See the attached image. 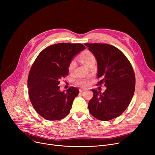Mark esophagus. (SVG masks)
<instances>
[{"label":"esophagus","mask_w":155,"mask_h":155,"mask_svg":"<svg viewBox=\"0 0 155 155\" xmlns=\"http://www.w3.org/2000/svg\"><path fill=\"white\" fill-rule=\"evenodd\" d=\"M85 91V89H84V88H80L79 89V92H80V93H82V92H84Z\"/></svg>","instance_id":"34e87169"}]
</instances>
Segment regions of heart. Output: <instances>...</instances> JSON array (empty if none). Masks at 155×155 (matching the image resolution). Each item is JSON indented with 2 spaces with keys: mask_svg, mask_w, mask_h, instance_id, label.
Here are the masks:
<instances>
[{
  "mask_svg": "<svg viewBox=\"0 0 155 155\" xmlns=\"http://www.w3.org/2000/svg\"><path fill=\"white\" fill-rule=\"evenodd\" d=\"M79 59L80 61L84 64L87 65L88 67V65L91 64L92 63L95 61V58L94 55L89 51H85L83 53H81V54L79 56ZM76 67V61L73 60H71L69 64H68V71L70 73H73ZM77 84L82 87H87L89 85V81L87 79H84V78H80L77 81Z\"/></svg>",
  "mask_w": 155,
  "mask_h": 155,
  "instance_id": "1",
  "label": "heart"
}]
</instances>
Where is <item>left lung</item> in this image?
I'll list each match as a JSON object with an SVG mask.
<instances>
[{
    "mask_svg": "<svg viewBox=\"0 0 155 155\" xmlns=\"http://www.w3.org/2000/svg\"><path fill=\"white\" fill-rule=\"evenodd\" d=\"M97 62V85L107 88L101 93L92 89L93 98L88 107L97 119L107 121L116 118L127 109L135 90V75L131 63L123 53L108 44L85 43Z\"/></svg>",
    "mask_w": 155,
    "mask_h": 155,
    "instance_id": "8db88e82",
    "label": "left lung"
}]
</instances>
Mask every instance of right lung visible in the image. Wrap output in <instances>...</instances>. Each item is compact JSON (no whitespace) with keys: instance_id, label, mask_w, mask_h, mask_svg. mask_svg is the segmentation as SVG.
<instances>
[{"instance_id":"right-lung-1","label":"right lung","mask_w":155,"mask_h":155,"mask_svg":"<svg viewBox=\"0 0 155 155\" xmlns=\"http://www.w3.org/2000/svg\"><path fill=\"white\" fill-rule=\"evenodd\" d=\"M85 49L80 43H58L46 48L37 56L30 70L28 87L29 99L39 114L48 120H60L70 113L78 95L76 87L61 92L60 80L68 75L73 56Z\"/></svg>"}]
</instances>
